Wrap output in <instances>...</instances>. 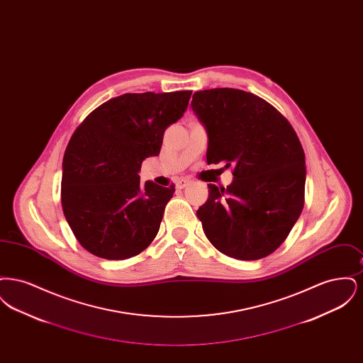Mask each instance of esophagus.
I'll return each instance as SVG.
<instances>
[{
    "label": "esophagus",
    "instance_id": "1",
    "mask_svg": "<svg viewBox=\"0 0 363 363\" xmlns=\"http://www.w3.org/2000/svg\"><path fill=\"white\" fill-rule=\"evenodd\" d=\"M190 184V179L188 178H179L178 181H177V184H175V186L178 188V189H184L185 186H188Z\"/></svg>",
    "mask_w": 363,
    "mask_h": 363
}]
</instances>
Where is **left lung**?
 Instances as JSON below:
<instances>
[{"instance_id": "left-lung-1", "label": "left lung", "mask_w": 363, "mask_h": 363, "mask_svg": "<svg viewBox=\"0 0 363 363\" xmlns=\"http://www.w3.org/2000/svg\"><path fill=\"white\" fill-rule=\"evenodd\" d=\"M191 108L208 133V164L233 166L227 188L208 185L197 218L225 256L264 259L289 237L305 204V152L271 104L235 88L197 91Z\"/></svg>"}]
</instances>
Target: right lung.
<instances>
[{"label": "right lung", "mask_w": 363, "mask_h": 363, "mask_svg": "<svg viewBox=\"0 0 363 363\" xmlns=\"http://www.w3.org/2000/svg\"><path fill=\"white\" fill-rule=\"evenodd\" d=\"M190 95L123 94L96 107L72 135L61 204L76 240L94 256L130 259L154 241L175 188L141 184L138 172L144 159L159 155L166 128L184 116Z\"/></svg>", "instance_id": "add662e5"}]
</instances>
